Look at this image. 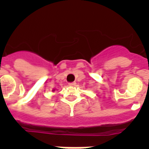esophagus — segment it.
<instances>
[{"label":"esophagus","mask_w":149,"mask_h":149,"mask_svg":"<svg viewBox=\"0 0 149 149\" xmlns=\"http://www.w3.org/2000/svg\"><path fill=\"white\" fill-rule=\"evenodd\" d=\"M68 85H69V86H74L76 85V83L75 82L69 83V84H68Z\"/></svg>","instance_id":"obj_1"}]
</instances>
